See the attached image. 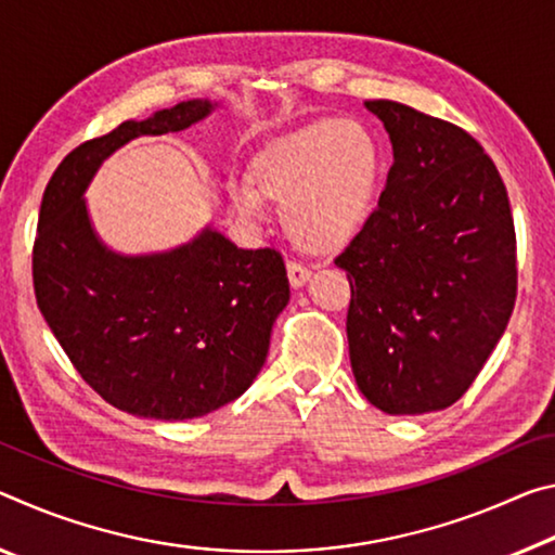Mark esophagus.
Listing matches in <instances>:
<instances>
[{
	"instance_id": "34e87169",
	"label": "esophagus",
	"mask_w": 555,
	"mask_h": 555,
	"mask_svg": "<svg viewBox=\"0 0 555 555\" xmlns=\"http://www.w3.org/2000/svg\"><path fill=\"white\" fill-rule=\"evenodd\" d=\"M310 275H312L310 268L302 266V262H295V260L287 262V278H289V285H293L295 289L302 287L307 280H310Z\"/></svg>"
}]
</instances>
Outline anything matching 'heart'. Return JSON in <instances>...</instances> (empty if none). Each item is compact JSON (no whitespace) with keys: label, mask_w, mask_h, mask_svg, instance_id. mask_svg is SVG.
<instances>
[{"label":"heart","mask_w":555,"mask_h":555,"mask_svg":"<svg viewBox=\"0 0 555 555\" xmlns=\"http://www.w3.org/2000/svg\"><path fill=\"white\" fill-rule=\"evenodd\" d=\"M384 184V150L357 120L295 127L253 159V181H235L231 198L245 216H260L266 198L283 204V223L299 250L334 256L359 238L376 211Z\"/></svg>","instance_id":"b5f03b06"}]
</instances>
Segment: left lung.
Here are the masks:
<instances>
[{
  "mask_svg": "<svg viewBox=\"0 0 555 555\" xmlns=\"http://www.w3.org/2000/svg\"><path fill=\"white\" fill-rule=\"evenodd\" d=\"M393 167L347 270L349 359L369 403L421 415L460 401L516 302V233L506 186L462 127L393 100H366Z\"/></svg>",
  "mask_w": 555,
  "mask_h": 555,
  "instance_id": "obj_1",
  "label": "left lung"
}]
</instances>
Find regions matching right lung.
Returning <instances> with one entry per match:
<instances>
[{
	"instance_id": "1",
	"label": "right lung",
	"mask_w": 555,
	"mask_h": 555,
	"mask_svg": "<svg viewBox=\"0 0 555 555\" xmlns=\"http://www.w3.org/2000/svg\"><path fill=\"white\" fill-rule=\"evenodd\" d=\"M214 111L211 100H184L78 144L41 198L34 289L43 320L90 388L154 421H192L248 390L289 302L285 262L211 225L179 248L122 256L100 241L83 194L122 144L181 132Z\"/></svg>"
}]
</instances>
